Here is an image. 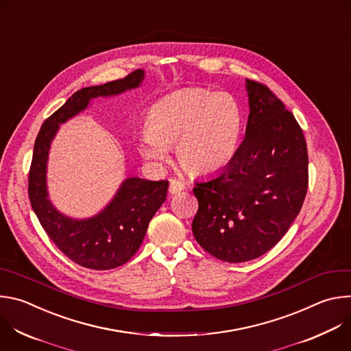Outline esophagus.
Listing matches in <instances>:
<instances>
[{
  "mask_svg": "<svg viewBox=\"0 0 351 351\" xmlns=\"http://www.w3.org/2000/svg\"><path fill=\"white\" fill-rule=\"evenodd\" d=\"M183 189H184V183H182L180 180H176V179L169 180V193L171 194H176V193L182 191Z\"/></svg>",
  "mask_w": 351,
  "mask_h": 351,
  "instance_id": "1",
  "label": "esophagus"
}]
</instances>
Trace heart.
Instances as JSON below:
<instances>
[{"label": "heart", "mask_w": 351, "mask_h": 351, "mask_svg": "<svg viewBox=\"0 0 351 351\" xmlns=\"http://www.w3.org/2000/svg\"><path fill=\"white\" fill-rule=\"evenodd\" d=\"M140 154L152 164L168 160L175 147L180 167L198 176L215 175L236 156L243 117L234 98L206 88H184L158 99L145 117Z\"/></svg>", "instance_id": "1"}]
</instances>
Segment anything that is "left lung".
Here are the masks:
<instances>
[{"instance_id": "1", "label": "left lung", "mask_w": 351, "mask_h": 351, "mask_svg": "<svg viewBox=\"0 0 351 351\" xmlns=\"http://www.w3.org/2000/svg\"><path fill=\"white\" fill-rule=\"evenodd\" d=\"M245 90L250 114L234 158L193 189V234L226 263L269 252L302 210L308 187L307 143L295 118L267 86L247 79Z\"/></svg>"}]
</instances>
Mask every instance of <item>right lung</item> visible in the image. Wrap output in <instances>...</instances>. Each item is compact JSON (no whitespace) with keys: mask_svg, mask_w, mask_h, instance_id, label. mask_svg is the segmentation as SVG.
Masks as SVG:
<instances>
[{"mask_svg":"<svg viewBox=\"0 0 351 351\" xmlns=\"http://www.w3.org/2000/svg\"><path fill=\"white\" fill-rule=\"evenodd\" d=\"M144 71L123 79L77 90L68 101L47 118L37 134L29 172V198L43 229L73 263L90 269H112L128 263L138 250L149 221L164 204L168 180H145L136 176L122 182L104 210L77 219L60 213L48 198L47 162L49 147L60 125L84 111L93 98L112 97L136 88Z\"/></svg>","mask_w":351,"mask_h":351,"instance_id":"1","label":"right lung"}]
</instances>
